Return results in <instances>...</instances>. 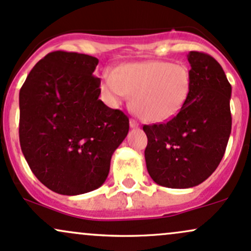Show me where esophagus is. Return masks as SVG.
Returning a JSON list of instances; mask_svg holds the SVG:
<instances>
[{"label":"esophagus","instance_id":"esophagus-1","mask_svg":"<svg viewBox=\"0 0 251 251\" xmlns=\"http://www.w3.org/2000/svg\"><path fill=\"white\" fill-rule=\"evenodd\" d=\"M139 126H140V125L136 122V121H135V120H130V128L135 129V128H139Z\"/></svg>","mask_w":251,"mask_h":251}]
</instances>
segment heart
I'll return each instance as SVG.
<instances>
[{"label": "heart", "mask_w": 251, "mask_h": 251, "mask_svg": "<svg viewBox=\"0 0 251 251\" xmlns=\"http://www.w3.org/2000/svg\"><path fill=\"white\" fill-rule=\"evenodd\" d=\"M191 75L186 66L149 60L123 65L120 72L108 67L102 75V92L117 105L134 94L135 111L149 122L176 116L188 100Z\"/></svg>", "instance_id": "b5f03b06"}]
</instances>
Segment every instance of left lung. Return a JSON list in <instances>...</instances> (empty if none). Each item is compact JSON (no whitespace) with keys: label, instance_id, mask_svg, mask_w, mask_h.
Wrapping results in <instances>:
<instances>
[{"label":"left lung","instance_id":"1","mask_svg":"<svg viewBox=\"0 0 251 251\" xmlns=\"http://www.w3.org/2000/svg\"><path fill=\"white\" fill-rule=\"evenodd\" d=\"M191 91L176 116L143 126L151 178L161 186L190 188L205 181L223 159L231 133V85L215 58L190 52Z\"/></svg>","mask_w":251,"mask_h":251}]
</instances>
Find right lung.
<instances>
[{"instance_id":"obj_1","label":"right lung","mask_w":251,"mask_h":251,"mask_svg":"<svg viewBox=\"0 0 251 251\" xmlns=\"http://www.w3.org/2000/svg\"><path fill=\"white\" fill-rule=\"evenodd\" d=\"M98 59L55 50L32 69L20 90V145L46 187L77 196L100 187L129 118L100 100Z\"/></svg>"}]
</instances>
